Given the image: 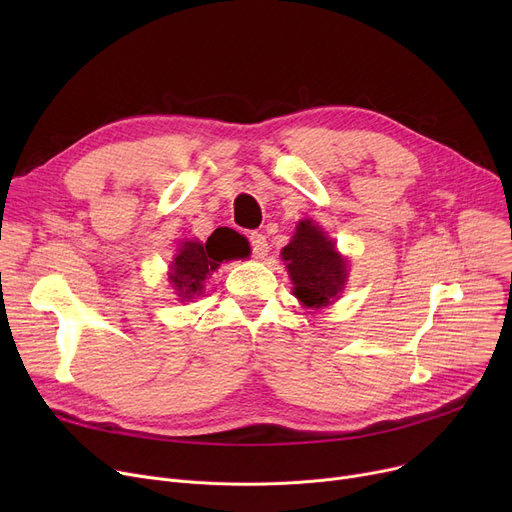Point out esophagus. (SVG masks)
Returning <instances> with one entry per match:
<instances>
[{"instance_id": "34e87169", "label": "esophagus", "mask_w": 512, "mask_h": 512, "mask_svg": "<svg viewBox=\"0 0 512 512\" xmlns=\"http://www.w3.org/2000/svg\"><path fill=\"white\" fill-rule=\"evenodd\" d=\"M249 240H251V251H253V257L255 259H263L265 255H267V238L263 236V234H259V232H251V236H249Z\"/></svg>"}]
</instances>
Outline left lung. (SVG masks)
Segmentation results:
<instances>
[{
  "label": "left lung",
  "mask_w": 512,
  "mask_h": 512,
  "mask_svg": "<svg viewBox=\"0 0 512 512\" xmlns=\"http://www.w3.org/2000/svg\"><path fill=\"white\" fill-rule=\"evenodd\" d=\"M282 259L294 294L305 307H328L344 290L346 259L336 251V242L313 220L299 222L292 240L282 249Z\"/></svg>",
  "instance_id": "1"
}]
</instances>
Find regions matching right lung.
Listing matches in <instances>:
<instances>
[{
    "label": "right lung",
    "mask_w": 512,
    "mask_h": 512,
    "mask_svg": "<svg viewBox=\"0 0 512 512\" xmlns=\"http://www.w3.org/2000/svg\"><path fill=\"white\" fill-rule=\"evenodd\" d=\"M220 242L224 245H218V242L213 245V236L207 238L205 245L199 240H182L168 272V280L178 292L180 303L199 297L205 280L211 272L218 270L222 261L245 257V242L240 234L236 236L234 232H228Z\"/></svg>",
    "instance_id": "right-lung-1"
}]
</instances>
